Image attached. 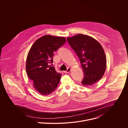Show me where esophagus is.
I'll list each match as a JSON object with an SVG mask.
<instances>
[{
  "instance_id": "esophagus-1",
  "label": "esophagus",
  "mask_w": 128,
  "mask_h": 128,
  "mask_svg": "<svg viewBox=\"0 0 128 128\" xmlns=\"http://www.w3.org/2000/svg\"><path fill=\"white\" fill-rule=\"evenodd\" d=\"M70 71H71V68H68V70H67L66 71H64V72L66 73H69L70 72Z\"/></svg>"
}]
</instances>
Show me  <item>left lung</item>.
<instances>
[{"label":"left lung","mask_w":128,"mask_h":128,"mask_svg":"<svg viewBox=\"0 0 128 128\" xmlns=\"http://www.w3.org/2000/svg\"><path fill=\"white\" fill-rule=\"evenodd\" d=\"M67 40L78 56L84 78L81 83L91 86L100 80L106 67V56L100 44L89 36L78 34Z\"/></svg>","instance_id":"obj_1"}]
</instances>
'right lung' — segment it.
Returning a JSON list of instances; mask_svg holds the SVG:
<instances>
[{
  "instance_id": "1",
  "label": "right lung",
  "mask_w": 128,
  "mask_h": 128,
  "mask_svg": "<svg viewBox=\"0 0 128 128\" xmlns=\"http://www.w3.org/2000/svg\"><path fill=\"white\" fill-rule=\"evenodd\" d=\"M66 41L64 37L44 36L37 39L28 52L26 73L34 88L44 96L54 91L60 82L62 74L48 64L53 63L54 52Z\"/></svg>"
}]
</instances>
